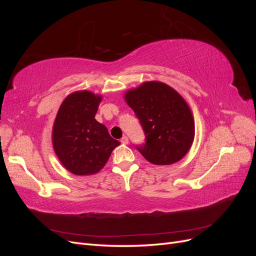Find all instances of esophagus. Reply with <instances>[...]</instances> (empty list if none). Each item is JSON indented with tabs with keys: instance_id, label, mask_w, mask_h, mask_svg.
Here are the masks:
<instances>
[{
	"instance_id": "obj_1",
	"label": "esophagus",
	"mask_w": 256,
	"mask_h": 256,
	"mask_svg": "<svg viewBox=\"0 0 256 256\" xmlns=\"http://www.w3.org/2000/svg\"><path fill=\"white\" fill-rule=\"evenodd\" d=\"M120 142H122V144H128V142H129L128 138H127V136H122V138H120Z\"/></svg>"
}]
</instances>
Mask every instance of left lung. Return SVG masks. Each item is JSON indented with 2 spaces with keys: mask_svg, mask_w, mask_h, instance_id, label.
<instances>
[{
  "mask_svg": "<svg viewBox=\"0 0 256 256\" xmlns=\"http://www.w3.org/2000/svg\"><path fill=\"white\" fill-rule=\"evenodd\" d=\"M145 134V143L136 145L154 164L168 166L180 160L194 138V120L187 102L161 82H147L126 94Z\"/></svg>",
  "mask_w": 256,
  "mask_h": 256,
  "instance_id": "1",
  "label": "left lung"
}]
</instances>
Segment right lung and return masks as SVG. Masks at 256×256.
I'll return each mask as SVG.
<instances>
[{
  "instance_id": "1",
  "label": "right lung",
  "mask_w": 256,
  "mask_h": 256,
  "mask_svg": "<svg viewBox=\"0 0 256 256\" xmlns=\"http://www.w3.org/2000/svg\"><path fill=\"white\" fill-rule=\"evenodd\" d=\"M102 100L88 90L69 95L62 104L53 126V147L69 172L90 175L102 170L120 145L95 120Z\"/></svg>"
}]
</instances>
